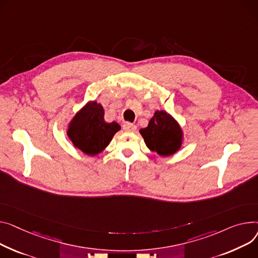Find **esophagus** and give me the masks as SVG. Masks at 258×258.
Instances as JSON below:
<instances>
[{
    "mask_svg": "<svg viewBox=\"0 0 258 258\" xmlns=\"http://www.w3.org/2000/svg\"><path fill=\"white\" fill-rule=\"evenodd\" d=\"M123 130L126 131V132H135L137 130V126L133 123H130V122H125L123 124Z\"/></svg>",
    "mask_w": 258,
    "mask_h": 258,
    "instance_id": "1",
    "label": "esophagus"
}]
</instances>
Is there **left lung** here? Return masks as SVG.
Here are the masks:
<instances>
[{"label":"left lung","instance_id":"obj_1","mask_svg":"<svg viewBox=\"0 0 258 258\" xmlns=\"http://www.w3.org/2000/svg\"><path fill=\"white\" fill-rule=\"evenodd\" d=\"M140 134L146 146L162 157L172 156L182 144V130L166 111H156L147 127L141 128Z\"/></svg>","mask_w":258,"mask_h":258}]
</instances>
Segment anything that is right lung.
<instances>
[{
    "mask_svg": "<svg viewBox=\"0 0 258 258\" xmlns=\"http://www.w3.org/2000/svg\"><path fill=\"white\" fill-rule=\"evenodd\" d=\"M104 116V108L96 101H89L75 115L67 128L75 147L88 156H96L109 145L120 125L106 122Z\"/></svg>",
    "mask_w": 258,
    "mask_h": 258,
    "instance_id": "obj_1",
    "label": "right lung"
}]
</instances>
